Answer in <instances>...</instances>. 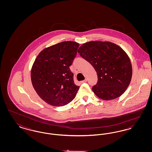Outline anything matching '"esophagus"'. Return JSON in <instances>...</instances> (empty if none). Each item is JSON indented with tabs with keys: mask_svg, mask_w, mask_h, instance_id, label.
I'll return each mask as SVG.
<instances>
[{
	"mask_svg": "<svg viewBox=\"0 0 152 152\" xmlns=\"http://www.w3.org/2000/svg\"><path fill=\"white\" fill-rule=\"evenodd\" d=\"M87 81V79H85L84 80H83V81H81V83H86Z\"/></svg>",
	"mask_w": 152,
	"mask_h": 152,
	"instance_id": "1",
	"label": "esophagus"
}]
</instances>
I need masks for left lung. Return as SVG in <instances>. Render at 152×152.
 Masks as SVG:
<instances>
[{"label": "left lung", "mask_w": 152, "mask_h": 152, "mask_svg": "<svg viewBox=\"0 0 152 152\" xmlns=\"http://www.w3.org/2000/svg\"><path fill=\"white\" fill-rule=\"evenodd\" d=\"M80 55L94 66L98 81L92 91L104 100L116 99L125 92L130 84L132 66L127 53L116 44L92 41L78 50Z\"/></svg>", "instance_id": "obj_1"}]
</instances>
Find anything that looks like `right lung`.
<instances>
[{
	"instance_id": "obj_1",
	"label": "right lung",
	"mask_w": 152,
	"mask_h": 152,
	"mask_svg": "<svg viewBox=\"0 0 152 152\" xmlns=\"http://www.w3.org/2000/svg\"><path fill=\"white\" fill-rule=\"evenodd\" d=\"M79 44L67 41L44 48L36 57L31 71L33 87L47 104L64 106L75 99L79 89L69 68Z\"/></svg>"
}]
</instances>
